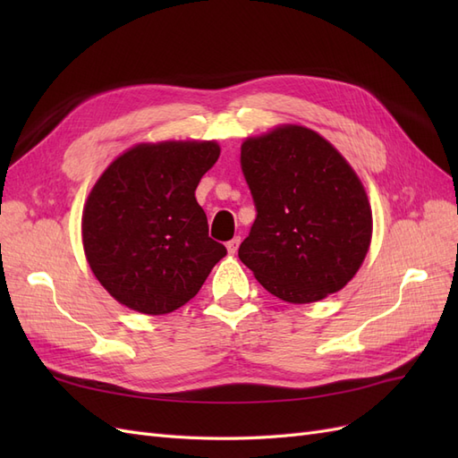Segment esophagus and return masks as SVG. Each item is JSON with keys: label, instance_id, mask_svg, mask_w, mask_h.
<instances>
[{"label": "esophagus", "instance_id": "esophagus-1", "mask_svg": "<svg viewBox=\"0 0 458 458\" xmlns=\"http://www.w3.org/2000/svg\"><path fill=\"white\" fill-rule=\"evenodd\" d=\"M239 244H241V237H234V239H231L229 242H227V250H229V254H234L239 250Z\"/></svg>", "mask_w": 458, "mask_h": 458}]
</instances>
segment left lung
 <instances>
[{
    "label": "left lung",
    "instance_id": "left-lung-1",
    "mask_svg": "<svg viewBox=\"0 0 458 458\" xmlns=\"http://www.w3.org/2000/svg\"><path fill=\"white\" fill-rule=\"evenodd\" d=\"M241 168L256 206L239 258L259 284L290 303L338 293L367 256V192L321 135L283 126L246 140Z\"/></svg>",
    "mask_w": 458,
    "mask_h": 458
}]
</instances>
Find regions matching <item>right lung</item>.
<instances>
[{"mask_svg": "<svg viewBox=\"0 0 458 458\" xmlns=\"http://www.w3.org/2000/svg\"><path fill=\"white\" fill-rule=\"evenodd\" d=\"M219 157L214 141L137 145L91 189L81 237L89 267L130 310L164 315L195 298L227 248L208 237L195 199Z\"/></svg>", "mask_w": 458, "mask_h": 458, "instance_id": "obj_1", "label": "right lung"}]
</instances>
